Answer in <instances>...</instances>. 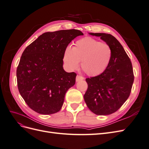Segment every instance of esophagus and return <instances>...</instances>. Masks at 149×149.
<instances>
[{
    "instance_id": "obj_1",
    "label": "esophagus",
    "mask_w": 149,
    "mask_h": 149,
    "mask_svg": "<svg viewBox=\"0 0 149 149\" xmlns=\"http://www.w3.org/2000/svg\"><path fill=\"white\" fill-rule=\"evenodd\" d=\"M83 79H84V77H83V76H80V75H77V76H76V81H79L83 80Z\"/></svg>"
}]
</instances>
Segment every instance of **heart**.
I'll list each match as a JSON object with an SVG mask.
<instances>
[{"label":"heart","instance_id":"b5f03b06","mask_svg":"<svg viewBox=\"0 0 149 149\" xmlns=\"http://www.w3.org/2000/svg\"><path fill=\"white\" fill-rule=\"evenodd\" d=\"M112 49L109 45L91 37L78 40L72 48H67L63 61L70 70H76L81 61V68L90 76L102 74L109 65Z\"/></svg>","mask_w":149,"mask_h":149}]
</instances>
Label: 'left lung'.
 Wrapping results in <instances>:
<instances>
[{
	"instance_id": "1",
	"label": "left lung",
	"mask_w": 149,
	"mask_h": 149,
	"mask_svg": "<svg viewBox=\"0 0 149 149\" xmlns=\"http://www.w3.org/2000/svg\"><path fill=\"white\" fill-rule=\"evenodd\" d=\"M100 37L112 49V58L106 70L100 75L86 79L88 89L84 99L90 111L104 116L116 112L131 92L134 76L132 63L124 48L114 36L90 33Z\"/></svg>"
}]
</instances>
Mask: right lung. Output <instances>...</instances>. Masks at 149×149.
I'll use <instances>...</instances> for the list:
<instances>
[{
  "instance_id": "add662e5",
  "label": "right lung",
  "mask_w": 149,
  "mask_h": 149,
  "mask_svg": "<svg viewBox=\"0 0 149 149\" xmlns=\"http://www.w3.org/2000/svg\"><path fill=\"white\" fill-rule=\"evenodd\" d=\"M83 33L78 30L46 32L26 47L17 69L19 93L30 108L41 114L59 111L65 96L75 84L76 74L63 68L68 44Z\"/></svg>"
}]
</instances>
